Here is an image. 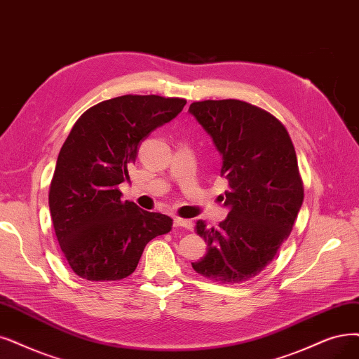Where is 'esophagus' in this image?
<instances>
[{
	"label": "esophagus",
	"mask_w": 359,
	"mask_h": 359,
	"mask_svg": "<svg viewBox=\"0 0 359 359\" xmlns=\"http://www.w3.org/2000/svg\"><path fill=\"white\" fill-rule=\"evenodd\" d=\"M175 226L176 228H182V229H187V231H192L194 229V223L191 220L187 219H175Z\"/></svg>",
	"instance_id": "34e87169"
}]
</instances>
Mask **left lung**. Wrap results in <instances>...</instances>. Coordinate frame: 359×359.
Instances as JSON below:
<instances>
[{
  "instance_id": "left-lung-1",
  "label": "left lung",
  "mask_w": 359,
  "mask_h": 359,
  "mask_svg": "<svg viewBox=\"0 0 359 359\" xmlns=\"http://www.w3.org/2000/svg\"><path fill=\"white\" fill-rule=\"evenodd\" d=\"M189 112L213 139L229 182L228 217L210 229L196 223L207 255L192 268L222 284L245 283L273 260L297 219L304 191L294 146L280 119L243 100L194 102Z\"/></svg>"
}]
</instances>
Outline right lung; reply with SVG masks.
Returning <instances> with one entry per match:
<instances>
[{"mask_svg":"<svg viewBox=\"0 0 359 359\" xmlns=\"http://www.w3.org/2000/svg\"><path fill=\"white\" fill-rule=\"evenodd\" d=\"M187 100L126 95L91 106L76 119L57 156L48 205L71 269L88 281H118L135 272L143 250L171 231L161 213L121 201L139 143L182 112Z\"/></svg>","mask_w":359,"mask_h":359,"instance_id":"add662e5","label":"right lung"}]
</instances>
